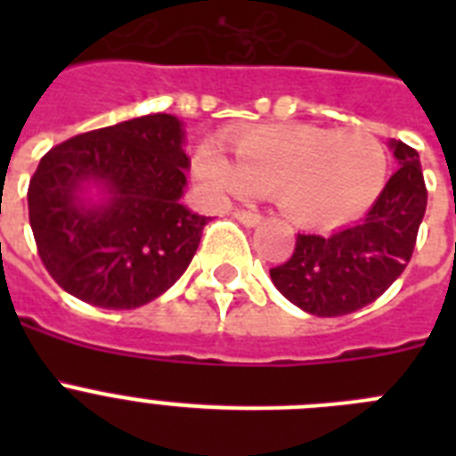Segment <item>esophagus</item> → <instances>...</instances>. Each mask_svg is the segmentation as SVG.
<instances>
[{
    "label": "esophagus",
    "instance_id": "esophagus-1",
    "mask_svg": "<svg viewBox=\"0 0 456 456\" xmlns=\"http://www.w3.org/2000/svg\"><path fill=\"white\" fill-rule=\"evenodd\" d=\"M235 219L240 221V224H244V225H248V228H253V225H257V224H260V221H263V216L257 215V212H251V209H237Z\"/></svg>",
    "mask_w": 456,
    "mask_h": 456
}]
</instances>
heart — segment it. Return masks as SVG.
I'll use <instances>...</instances> for the list:
<instances>
[{"label":"heart","mask_w":456,"mask_h":456,"mask_svg":"<svg viewBox=\"0 0 456 456\" xmlns=\"http://www.w3.org/2000/svg\"><path fill=\"white\" fill-rule=\"evenodd\" d=\"M237 159L205 141L193 171L212 199L269 191L299 225H336L363 215L388 175V152L368 130L263 125L232 139Z\"/></svg>","instance_id":"obj_1"}]
</instances>
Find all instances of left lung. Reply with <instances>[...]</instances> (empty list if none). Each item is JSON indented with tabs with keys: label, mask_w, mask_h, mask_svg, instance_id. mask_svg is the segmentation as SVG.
Here are the masks:
<instances>
[{
	"label": "left lung",
	"mask_w": 456,
	"mask_h": 456,
	"mask_svg": "<svg viewBox=\"0 0 456 456\" xmlns=\"http://www.w3.org/2000/svg\"><path fill=\"white\" fill-rule=\"evenodd\" d=\"M390 151L400 168L363 219L331 235H297L292 257L269 269L278 292L310 315H349L372 304L413 256L427 209L420 155L402 141H390Z\"/></svg>",
	"instance_id": "left-lung-1"
}]
</instances>
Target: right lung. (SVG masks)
<instances>
[{
    "instance_id": "obj_1",
    "label": "right lung",
    "mask_w": 456,
    "mask_h": 456,
    "mask_svg": "<svg viewBox=\"0 0 456 456\" xmlns=\"http://www.w3.org/2000/svg\"><path fill=\"white\" fill-rule=\"evenodd\" d=\"M175 116L151 114L52 148L29 183L38 256L68 294L130 310L184 273L209 216L180 203L189 157ZM98 186L103 199L83 196Z\"/></svg>"
}]
</instances>
